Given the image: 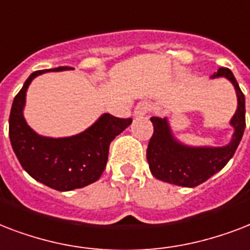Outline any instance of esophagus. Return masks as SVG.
I'll return each mask as SVG.
<instances>
[{
    "instance_id": "esophagus-1",
    "label": "esophagus",
    "mask_w": 250,
    "mask_h": 250,
    "mask_svg": "<svg viewBox=\"0 0 250 250\" xmlns=\"http://www.w3.org/2000/svg\"><path fill=\"white\" fill-rule=\"evenodd\" d=\"M151 109V105L148 102H139L137 105H135V109H134V116L139 117V116H145L147 115L148 112Z\"/></svg>"
}]
</instances>
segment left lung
<instances>
[{
	"label": "left lung",
	"instance_id": "left-lung-1",
	"mask_svg": "<svg viewBox=\"0 0 250 250\" xmlns=\"http://www.w3.org/2000/svg\"><path fill=\"white\" fill-rule=\"evenodd\" d=\"M222 77L233 84L237 96V109L229 121L233 127L231 142L222 147L187 146L175 138L167 117H151L154 134L148 142L146 156L155 179L179 187L194 188L219 172L233 156L245 130V98L229 69L220 67L211 75L212 79Z\"/></svg>",
	"mask_w": 250,
	"mask_h": 250
}]
</instances>
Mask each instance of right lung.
Returning <instances> with one entry per match:
<instances>
[{
    "instance_id": "1",
    "label": "right lung",
    "mask_w": 250,
    "mask_h": 250,
    "mask_svg": "<svg viewBox=\"0 0 250 250\" xmlns=\"http://www.w3.org/2000/svg\"><path fill=\"white\" fill-rule=\"evenodd\" d=\"M66 69L70 67L32 73L14 98L9 117L11 146L23 169L36 181L59 191L87 187L99 180L107 166L109 145L131 124V119L104 113L88 129L71 137L52 138L32 130L23 116L27 88L38 75Z\"/></svg>"
}]
</instances>
